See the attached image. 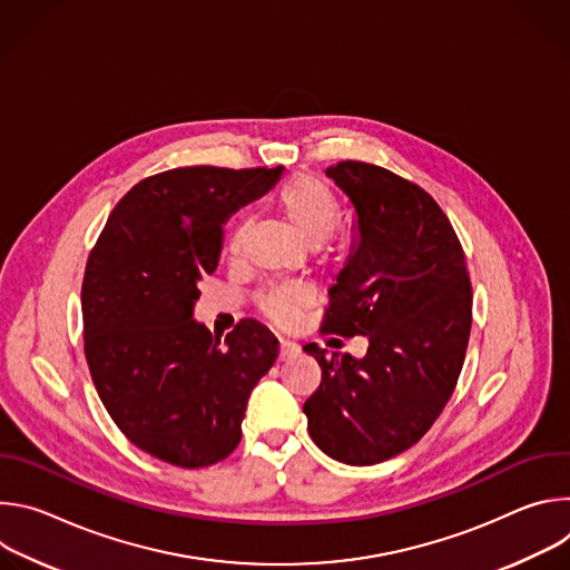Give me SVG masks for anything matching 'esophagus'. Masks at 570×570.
I'll use <instances>...</instances> for the list:
<instances>
[{
  "instance_id": "1",
  "label": "esophagus",
  "mask_w": 570,
  "mask_h": 570,
  "mask_svg": "<svg viewBox=\"0 0 570 570\" xmlns=\"http://www.w3.org/2000/svg\"><path fill=\"white\" fill-rule=\"evenodd\" d=\"M299 352V347L291 341H279V361H286L291 356H295Z\"/></svg>"
}]
</instances>
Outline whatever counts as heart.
Wrapping results in <instances>:
<instances>
[{
    "label": "heart",
    "mask_w": 570,
    "mask_h": 570,
    "mask_svg": "<svg viewBox=\"0 0 570 570\" xmlns=\"http://www.w3.org/2000/svg\"><path fill=\"white\" fill-rule=\"evenodd\" d=\"M277 209L291 229L308 246H322L338 223H341V203L334 191L322 180L313 176H293L282 185L275 196ZM246 225L238 223L229 236V250L236 253ZM311 302V293L297 284H279L264 291L257 297L259 308L277 324H288L295 320L297 311Z\"/></svg>",
    "instance_id": "obj_1"
}]
</instances>
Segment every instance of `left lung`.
I'll list each match as a JSON object with an SVG mask.
<instances>
[{
	"mask_svg": "<svg viewBox=\"0 0 570 570\" xmlns=\"http://www.w3.org/2000/svg\"><path fill=\"white\" fill-rule=\"evenodd\" d=\"M327 176L352 200L358 236L320 332L367 336L370 347L354 358L304 345L322 367L304 415L324 453L367 466L417 444L444 411L469 345L471 282L446 214L422 187L354 159Z\"/></svg>",
	"mask_w": 570,
	"mask_h": 570,
	"instance_id": "left-lung-1",
	"label": "left lung"
}]
</instances>
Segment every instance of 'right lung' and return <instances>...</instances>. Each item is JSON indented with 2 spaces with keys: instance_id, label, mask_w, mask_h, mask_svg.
<instances>
[{
  "instance_id": "1",
  "label": "right lung",
  "mask_w": 570,
  "mask_h": 570,
  "mask_svg": "<svg viewBox=\"0 0 570 570\" xmlns=\"http://www.w3.org/2000/svg\"><path fill=\"white\" fill-rule=\"evenodd\" d=\"M282 171L183 167L144 178L90 253L80 291L90 374L119 431L157 460L185 469L225 460L277 358V338L253 317L223 343L191 317L225 220Z\"/></svg>"
}]
</instances>
